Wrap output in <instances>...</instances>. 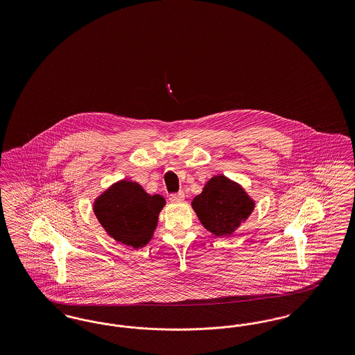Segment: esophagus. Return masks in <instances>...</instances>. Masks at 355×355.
I'll return each mask as SVG.
<instances>
[{
  "mask_svg": "<svg viewBox=\"0 0 355 355\" xmlns=\"http://www.w3.org/2000/svg\"><path fill=\"white\" fill-rule=\"evenodd\" d=\"M169 200L173 203L182 202L185 200V194H184V191H178V193L170 194Z\"/></svg>",
  "mask_w": 355,
  "mask_h": 355,
  "instance_id": "1",
  "label": "esophagus"
}]
</instances>
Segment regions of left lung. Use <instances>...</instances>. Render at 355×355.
Segmentation results:
<instances>
[{
    "label": "left lung",
    "instance_id": "obj_1",
    "mask_svg": "<svg viewBox=\"0 0 355 355\" xmlns=\"http://www.w3.org/2000/svg\"><path fill=\"white\" fill-rule=\"evenodd\" d=\"M203 227L216 236H232L250 217L255 201L236 181L223 174L211 177L191 201Z\"/></svg>",
    "mask_w": 355,
    "mask_h": 355
}]
</instances>
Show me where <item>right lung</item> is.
<instances>
[{"instance_id": "1", "label": "right lung", "mask_w": 355, "mask_h": 355, "mask_svg": "<svg viewBox=\"0 0 355 355\" xmlns=\"http://www.w3.org/2000/svg\"><path fill=\"white\" fill-rule=\"evenodd\" d=\"M165 205L162 196H150L139 184L121 180L94 200L93 211L107 236L139 249L152 239Z\"/></svg>"}]
</instances>
